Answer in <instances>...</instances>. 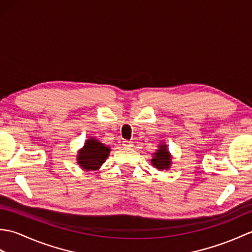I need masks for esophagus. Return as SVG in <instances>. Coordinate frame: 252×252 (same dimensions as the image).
<instances>
[{
  "label": "esophagus",
  "mask_w": 252,
  "mask_h": 252,
  "mask_svg": "<svg viewBox=\"0 0 252 252\" xmlns=\"http://www.w3.org/2000/svg\"><path fill=\"white\" fill-rule=\"evenodd\" d=\"M122 145L125 146L126 148H130L133 146V143L131 141H123L122 142Z\"/></svg>",
  "instance_id": "1"
}]
</instances>
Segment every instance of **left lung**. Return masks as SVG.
<instances>
[{"label": "left lung", "mask_w": 252, "mask_h": 252, "mask_svg": "<svg viewBox=\"0 0 252 252\" xmlns=\"http://www.w3.org/2000/svg\"><path fill=\"white\" fill-rule=\"evenodd\" d=\"M152 164L160 171L169 170L171 168V164H172V155L170 154L167 144H159L158 149L153 154Z\"/></svg>", "instance_id": "left-lung-1"}]
</instances>
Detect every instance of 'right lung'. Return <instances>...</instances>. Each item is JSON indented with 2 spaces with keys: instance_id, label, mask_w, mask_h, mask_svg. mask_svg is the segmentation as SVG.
Listing matches in <instances>:
<instances>
[{
  "instance_id": "obj_1",
  "label": "right lung",
  "mask_w": 252,
  "mask_h": 252,
  "mask_svg": "<svg viewBox=\"0 0 252 252\" xmlns=\"http://www.w3.org/2000/svg\"><path fill=\"white\" fill-rule=\"evenodd\" d=\"M110 147L99 142L93 136L85 141L81 149H79L77 155V163L84 171L98 170L108 158Z\"/></svg>"
}]
</instances>
